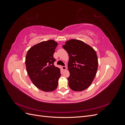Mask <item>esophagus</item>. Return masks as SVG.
I'll use <instances>...</instances> for the list:
<instances>
[{
  "instance_id": "esophagus-1",
  "label": "esophagus",
  "mask_w": 125,
  "mask_h": 125,
  "mask_svg": "<svg viewBox=\"0 0 125 125\" xmlns=\"http://www.w3.org/2000/svg\"><path fill=\"white\" fill-rule=\"evenodd\" d=\"M62 69L63 70H66L67 69V67L66 66H62Z\"/></svg>"
}]
</instances>
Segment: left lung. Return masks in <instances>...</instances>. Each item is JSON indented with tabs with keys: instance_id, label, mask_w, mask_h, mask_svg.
Returning <instances> with one entry per match:
<instances>
[{
	"instance_id": "8db88e82",
	"label": "left lung",
	"mask_w": 125,
	"mask_h": 125,
	"mask_svg": "<svg viewBox=\"0 0 125 125\" xmlns=\"http://www.w3.org/2000/svg\"><path fill=\"white\" fill-rule=\"evenodd\" d=\"M62 47L69 55L68 68L70 73L69 88L74 91H82L90 86L97 73L98 59L95 51L83 42L71 39Z\"/></svg>"
}]
</instances>
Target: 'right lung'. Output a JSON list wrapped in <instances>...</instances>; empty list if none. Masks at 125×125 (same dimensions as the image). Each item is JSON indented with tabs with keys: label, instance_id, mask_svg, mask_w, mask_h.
<instances>
[{
	"label": "right lung",
	"instance_id": "right-lung-1",
	"mask_svg": "<svg viewBox=\"0 0 125 125\" xmlns=\"http://www.w3.org/2000/svg\"><path fill=\"white\" fill-rule=\"evenodd\" d=\"M58 43L50 40L30 48L25 57L28 74L34 85L45 92H52L58 86L60 69L55 67L53 55Z\"/></svg>",
	"mask_w": 125,
	"mask_h": 125
}]
</instances>
